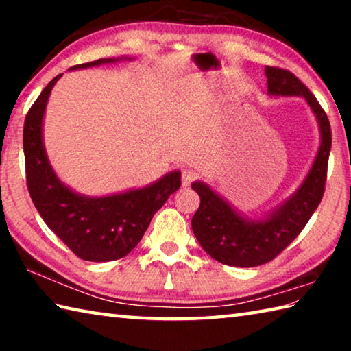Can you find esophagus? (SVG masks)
I'll return each mask as SVG.
<instances>
[{"instance_id":"esophagus-1","label":"esophagus","mask_w":351,"mask_h":351,"mask_svg":"<svg viewBox=\"0 0 351 351\" xmlns=\"http://www.w3.org/2000/svg\"><path fill=\"white\" fill-rule=\"evenodd\" d=\"M197 171L192 170V169H186L182 170V175H181V181H182V186L184 187H189L190 184H192L195 180H197Z\"/></svg>"}]
</instances>
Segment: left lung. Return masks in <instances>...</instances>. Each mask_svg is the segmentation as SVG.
<instances>
[{
	"label": "left lung",
	"instance_id": "obj_1",
	"mask_svg": "<svg viewBox=\"0 0 351 351\" xmlns=\"http://www.w3.org/2000/svg\"><path fill=\"white\" fill-rule=\"evenodd\" d=\"M269 96H299L317 119L320 147L311 170L294 195L263 219L243 218L204 182H193L199 207L192 218L193 234L212 258L223 265L254 268L276 258L305 228L322 201L331 150V128L313 93L287 69L266 66Z\"/></svg>",
	"mask_w": 351,
	"mask_h": 351
}]
</instances>
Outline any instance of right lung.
Here are the masks:
<instances>
[{
  "label": "right lung",
  "instance_id": "add662e5",
  "mask_svg": "<svg viewBox=\"0 0 351 351\" xmlns=\"http://www.w3.org/2000/svg\"><path fill=\"white\" fill-rule=\"evenodd\" d=\"M125 58H99L71 69L99 66ZM60 77L62 74H58L47 83L26 114L23 148L29 195L43 221L77 257L86 261L119 260L133 251L154 213L181 187V173L171 171L152 186L99 198L83 197L64 186L47 161L43 145L46 104Z\"/></svg>",
  "mask_w": 351,
  "mask_h": 351
}]
</instances>
